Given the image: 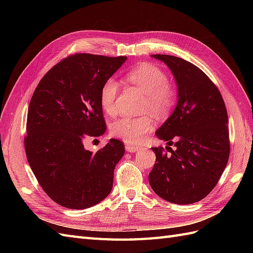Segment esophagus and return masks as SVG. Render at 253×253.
<instances>
[{
    "instance_id": "34e87169",
    "label": "esophagus",
    "mask_w": 253,
    "mask_h": 253,
    "mask_svg": "<svg viewBox=\"0 0 253 253\" xmlns=\"http://www.w3.org/2000/svg\"><path fill=\"white\" fill-rule=\"evenodd\" d=\"M126 149L127 152H136V151L140 150L141 148L138 147V145H135L132 143H126Z\"/></svg>"
}]
</instances>
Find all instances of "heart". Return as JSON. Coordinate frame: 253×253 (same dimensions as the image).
Instances as JSON below:
<instances>
[{"label":"heart","mask_w":253,"mask_h":253,"mask_svg":"<svg viewBox=\"0 0 253 253\" xmlns=\"http://www.w3.org/2000/svg\"><path fill=\"white\" fill-rule=\"evenodd\" d=\"M125 80L129 85L140 90L145 95L142 103V111L150 112L157 118H165L174 109L177 101V88L174 83L168 80L167 74L149 62H143L132 67ZM120 91V83L111 77L106 79L100 89V105L109 116L117 114L116 99ZM154 126V120L151 115L139 117H122L114 122L111 126V134L126 141V143H139Z\"/></svg>","instance_id":"heart-1"}]
</instances>
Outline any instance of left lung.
Listing matches in <instances>:
<instances>
[{"mask_svg": "<svg viewBox=\"0 0 253 253\" xmlns=\"http://www.w3.org/2000/svg\"><path fill=\"white\" fill-rule=\"evenodd\" d=\"M171 70L178 101L156 136L173 145L152 148L156 162L149 174L154 192L178 205L200 202L216 186L230 154L228 114L218 88L201 68L181 58L152 55ZM170 148V147H167Z\"/></svg>", "mask_w": 253, "mask_h": 253, "instance_id": "obj_1", "label": "left lung"}]
</instances>
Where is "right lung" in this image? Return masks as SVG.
Segmentation results:
<instances>
[{
    "label": "right lung",
    "instance_id": "obj_1",
    "mask_svg": "<svg viewBox=\"0 0 253 253\" xmlns=\"http://www.w3.org/2000/svg\"><path fill=\"white\" fill-rule=\"evenodd\" d=\"M126 57L75 53L61 60L36 87L27 113L24 145L38 182L68 209H86L111 192L125 144L111 139L95 154L83 139L105 132L100 89Z\"/></svg>",
    "mask_w": 253,
    "mask_h": 253
}]
</instances>
